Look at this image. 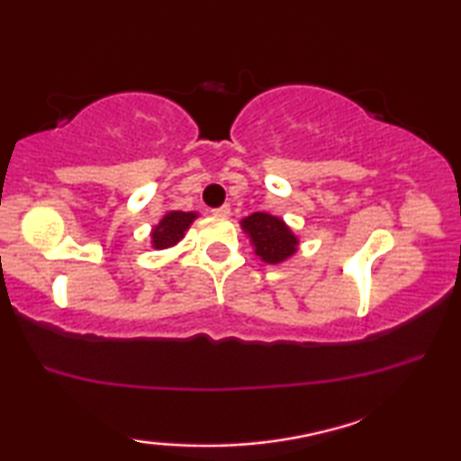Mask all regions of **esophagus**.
Instances as JSON below:
<instances>
[{
	"label": "esophagus",
	"instance_id": "34e87169",
	"mask_svg": "<svg viewBox=\"0 0 461 461\" xmlns=\"http://www.w3.org/2000/svg\"><path fill=\"white\" fill-rule=\"evenodd\" d=\"M212 214L214 216H218V218H229L230 216V205H220V208H216V210H212Z\"/></svg>",
	"mask_w": 461,
	"mask_h": 461
}]
</instances>
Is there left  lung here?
<instances>
[{
    "instance_id": "left-lung-1",
    "label": "left lung",
    "mask_w": 461,
    "mask_h": 461,
    "mask_svg": "<svg viewBox=\"0 0 461 461\" xmlns=\"http://www.w3.org/2000/svg\"><path fill=\"white\" fill-rule=\"evenodd\" d=\"M241 226L249 235L251 245L256 247V256L262 258L266 264H280L297 251V237L276 216L256 212V214L247 216Z\"/></svg>"
}]
</instances>
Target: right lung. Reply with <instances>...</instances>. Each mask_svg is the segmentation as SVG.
Returning a JSON list of instances; mask_svg holds the SVG:
<instances>
[{
    "instance_id": "right-lung-1",
    "label": "right lung",
    "mask_w": 461,
    "mask_h": 461,
    "mask_svg": "<svg viewBox=\"0 0 461 461\" xmlns=\"http://www.w3.org/2000/svg\"><path fill=\"white\" fill-rule=\"evenodd\" d=\"M195 218V212H168L151 232L153 247L156 249H168V247L176 245Z\"/></svg>"
}]
</instances>
